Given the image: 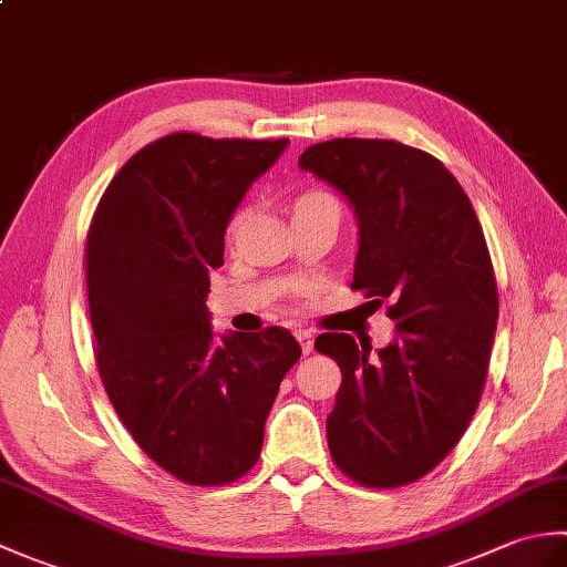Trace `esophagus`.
I'll list each match as a JSON object with an SVG mask.
<instances>
[{"label":"esophagus","instance_id":"obj_1","mask_svg":"<svg viewBox=\"0 0 567 567\" xmlns=\"http://www.w3.org/2000/svg\"><path fill=\"white\" fill-rule=\"evenodd\" d=\"M297 341H299V346H302V351H305V355H309L311 351H315V333L311 331H307V329H299L297 333Z\"/></svg>","mask_w":567,"mask_h":567}]
</instances>
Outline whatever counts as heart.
I'll list each match as a JSON object with an SVG mask.
<instances>
[{
  "mask_svg": "<svg viewBox=\"0 0 567 567\" xmlns=\"http://www.w3.org/2000/svg\"><path fill=\"white\" fill-rule=\"evenodd\" d=\"M339 212V202H336V197L331 195V192L321 189V187H309L305 192H299V195L295 197L292 202V214L295 216H302V214H311V212ZM240 219H244V212H236L231 224H228V234H234Z\"/></svg>",
  "mask_w": 567,
  "mask_h": 567,
  "instance_id": "1",
  "label": "heart"
}]
</instances>
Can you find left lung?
<instances>
[{
  "mask_svg": "<svg viewBox=\"0 0 567 567\" xmlns=\"http://www.w3.org/2000/svg\"><path fill=\"white\" fill-rule=\"evenodd\" d=\"M299 165L351 202V290L390 302L396 323L375 360L348 333L315 343L343 375L327 419L331 461L363 487L416 483L463 439L485 390L499 297L483 226L445 165L400 141H323Z\"/></svg>",
  "mask_w": 567,
  "mask_h": 567,
  "instance_id": "left-lung-1",
  "label": "left lung"
}]
</instances>
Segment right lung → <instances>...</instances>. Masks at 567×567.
<instances>
[{
  "label": "right lung",
  "mask_w": 567,
  "mask_h": 567,
  "mask_svg": "<svg viewBox=\"0 0 567 567\" xmlns=\"http://www.w3.org/2000/svg\"><path fill=\"white\" fill-rule=\"evenodd\" d=\"M285 146L167 134L131 155L92 216L94 363L138 449L187 485H228L258 463L265 419L302 355L282 327L214 339L207 309L226 224Z\"/></svg>",
  "instance_id": "1"
}]
</instances>
